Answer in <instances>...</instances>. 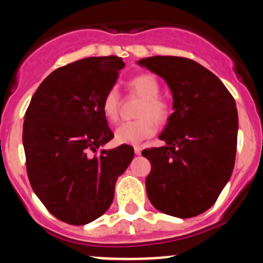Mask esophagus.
Wrapping results in <instances>:
<instances>
[{
  "mask_svg": "<svg viewBox=\"0 0 263 263\" xmlns=\"http://www.w3.org/2000/svg\"><path fill=\"white\" fill-rule=\"evenodd\" d=\"M134 149H135V153H136V155H137V156H140V155H141L142 148H141L140 146H135V147H134Z\"/></svg>",
  "mask_w": 263,
  "mask_h": 263,
  "instance_id": "esophagus-1",
  "label": "esophagus"
}]
</instances>
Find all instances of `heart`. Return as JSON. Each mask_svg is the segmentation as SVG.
I'll list each match as a JSON object with an SVG mask.
<instances>
[{
    "label": "heart",
    "instance_id": "obj_1",
    "mask_svg": "<svg viewBox=\"0 0 263 263\" xmlns=\"http://www.w3.org/2000/svg\"><path fill=\"white\" fill-rule=\"evenodd\" d=\"M128 89L143 99L135 121L120 123L115 129V141L120 144H138L156 134V124L162 125L170 119L171 107L168 102L159 96L161 85L155 75L140 74L128 81ZM120 95L116 89H110L105 93L101 110L108 121L114 122L119 116Z\"/></svg>",
    "mask_w": 263,
    "mask_h": 263
}]
</instances>
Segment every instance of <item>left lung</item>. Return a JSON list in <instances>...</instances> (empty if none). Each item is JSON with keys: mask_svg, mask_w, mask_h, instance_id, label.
Masks as SVG:
<instances>
[{"mask_svg": "<svg viewBox=\"0 0 263 263\" xmlns=\"http://www.w3.org/2000/svg\"><path fill=\"white\" fill-rule=\"evenodd\" d=\"M137 64L163 78L173 96L174 112L159 135L165 146L142 151L152 165L147 195L162 213L197 216L213 206L234 170L236 102L216 75L192 59L156 55Z\"/></svg>", "mask_w": 263, "mask_h": 263, "instance_id": "1", "label": "left lung"}]
</instances>
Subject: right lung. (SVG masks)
<instances>
[{
    "instance_id": "add662e5",
    "label": "right lung",
    "mask_w": 263,
    "mask_h": 263,
    "mask_svg": "<svg viewBox=\"0 0 263 263\" xmlns=\"http://www.w3.org/2000/svg\"><path fill=\"white\" fill-rule=\"evenodd\" d=\"M123 66L121 58L110 55L55 69L26 111L23 147L32 189L50 214L70 225L106 213L117 178L134 159L127 144L91 155L114 138L101 102Z\"/></svg>"
}]
</instances>
